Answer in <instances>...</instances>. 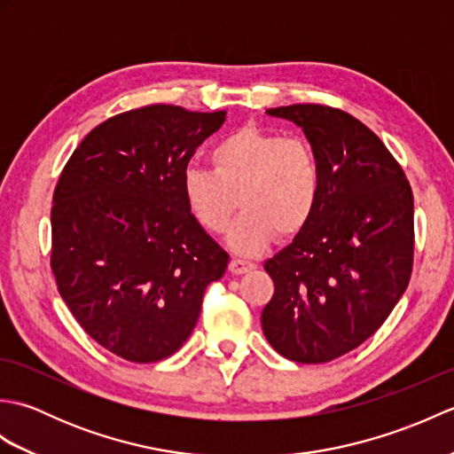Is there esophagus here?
<instances>
[{
    "mask_svg": "<svg viewBox=\"0 0 454 454\" xmlns=\"http://www.w3.org/2000/svg\"><path fill=\"white\" fill-rule=\"evenodd\" d=\"M255 265L252 262H246V259H239V257H234L232 262H230V265H228L230 273H234V275H242V273L252 271Z\"/></svg>",
    "mask_w": 454,
    "mask_h": 454,
    "instance_id": "obj_1",
    "label": "esophagus"
}]
</instances>
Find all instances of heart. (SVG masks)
<instances>
[{"mask_svg": "<svg viewBox=\"0 0 454 454\" xmlns=\"http://www.w3.org/2000/svg\"><path fill=\"white\" fill-rule=\"evenodd\" d=\"M210 163L212 169L192 163L183 169V199L210 234H224L242 207L230 234L238 254H259L275 234L293 238L312 220L322 168L308 140L244 124L212 146Z\"/></svg>", "mask_w": 454, "mask_h": 454, "instance_id": "obj_1", "label": "heart"}]
</instances>
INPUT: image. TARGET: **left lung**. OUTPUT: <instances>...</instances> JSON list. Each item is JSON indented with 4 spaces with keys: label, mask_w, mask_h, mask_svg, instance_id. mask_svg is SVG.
<instances>
[{
    "label": "left lung",
    "mask_w": 454,
    "mask_h": 454,
    "mask_svg": "<svg viewBox=\"0 0 454 454\" xmlns=\"http://www.w3.org/2000/svg\"><path fill=\"white\" fill-rule=\"evenodd\" d=\"M269 114L296 122L322 168L312 220L265 262L275 283L262 312L267 341L296 363H327L379 330L410 283L413 195L402 166L353 114L288 105Z\"/></svg>",
    "instance_id": "obj_1"
}]
</instances>
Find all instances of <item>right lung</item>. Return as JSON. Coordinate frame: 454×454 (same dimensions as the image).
Listing matches in <instances>:
<instances>
[{
    "mask_svg": "<svg viewBox=\"0 0 454 454\" xmlns=\"http://www.w3.org/2000/svg\"><path fill=\"white\" fill-rule=\"evenodd\" d=\"M226 119L148 105L95 127L52 197L51 267L91 340L130 363L176 353L230 255L187 208L181 173Z\"/></svg>",
    "mask_w": 454,
    "mask_h": 454,
    "instance_id": "add662e5",
    "label": "right lung"
}]
</instances>
